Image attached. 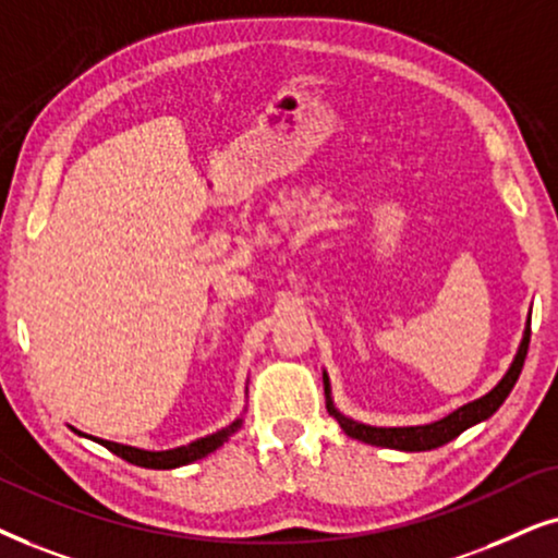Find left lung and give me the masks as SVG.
Segmentation results:
<instances>
[{
  "label": "left lung",
  "instance_id": "1",
  "mask_svg": "<svg viewBox=\"0 0 558 558\" xmlns=\"http://www.w3.org/2000/svg\"><path fill=\"white\" fill-rule=\"evenodd\" d=\"M529 344H531V316H529V326H525V337L521 341V349H518L515 360H512V365L508 373H505L502 380L497 383L495 388L487 392V396L474 400V403L462 405L459 411L449 413L447 418L428 423V426L377 428V426H365V423L344 418V415H339L337 408L331 405L329 377H326V373H324V392H326V400H329L326 408H329V413L339 421V426L344 428L347 436H352V439H360L365 444H373V447H388V449H400V451H428V449L444 447V444L457 439L462 430L474 426V423L489 418V415H493L497 408L505 403V398L510 396V390L515 388L518 377H521L525 354H529Z\"/></svg>",
  "mask_w": 558,
  "mask_h": 558
}]
</instances>
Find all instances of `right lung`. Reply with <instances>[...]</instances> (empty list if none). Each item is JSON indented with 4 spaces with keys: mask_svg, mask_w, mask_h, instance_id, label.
Segmentation results:
<instances>
[{
    "mask_svg": "<svg viewBox=\"0 0 558 558\" xmlns=\"http://www.w3.org/2000/svg\"><path fill=\"white\" fill-rule=\"evenodd\" d=\"M240 423L242 421H234L232 426L219 430V434H211V436H206V439L193 441V444H189V447H178V449H168V451H145V449H135V447H124V444L104 441V439H96V441H99L101 447H107L109 451H114L117 457H122L124 462L145 466V470H175V466L191 464V462H196V459L217 451L221 444H225L229 436L240 428Z\"/></svg>",
    "mask_w": 558,
    "mask_h": 558,
    "instance_id": "1",
    "label": "right lung"
}]
</instances>
